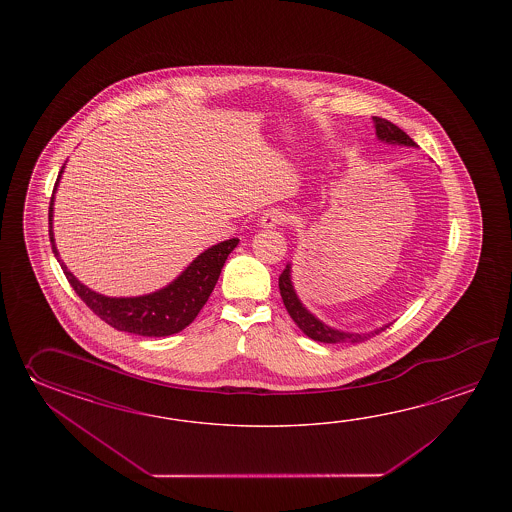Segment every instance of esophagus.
<instances>
[{
  "instance_id": "obj_1",
  "label": "esophagus",
  "mask_w": 512,
  "mask_h": 512,
  "mask_svg": "<svg viewBox=\"0 0 512 512\" xmlns=\"http://www.w3.org/2000/svg\"><path fill=\"white\" fill-rule=\"evenodd\" d=\"M287 221V214L282 208H269L261 214L260 225L263 229H272V227H280Z\"/></svg>"
}]
</instances>
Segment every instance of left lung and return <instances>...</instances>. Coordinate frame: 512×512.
<instances>
[{
	"label": "left lung",
	"instance_id": "obj_1",
	"mask_svg": "<svg viewBox=\"0 0 512 512\" xmlns=\"http://www.w3.org/2000/svg\"><path fill=\"white\" fill-rule=\"evenodd\" d=\"M373 122H375V131H377L379 141L388 142V144H401V146H417L401 128H397L390 120L373 117ZM278 285H280L283 305H285L287 313L293 318L294 324L300 327L307 337L313 338L316 342H324V344H346V342H351V344H355V342H364L373 335H379L381 331L388 327L375 329L371 333H346V331L326 326L315 315H311L305 309L304 304L300 302V298L296 296L293 282H291V263H287V267L280 274Z\"/></svg>",
	"mask_w": 512,
	"mask_h": 512
}]
</instances>
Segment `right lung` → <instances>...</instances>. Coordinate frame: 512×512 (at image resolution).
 I'll return each instance as SVG.
<instances>
[{"instance_id": "right-lung-1", "label": "right lung", "mask_w": 512, "mask_h": 512, "mask_svg": "<svg viewBox=\"0 0 512 512\" xmlns=\"http://www.w3.org/2000/svg\"><path fill=\"white\" fill-rule=\"evenodd\" d=\"M64 168L66 166H62L58 174L53 197L49 203V240L53 245L56 260L60 261L67 282L71 283L75 293L84 300V304L98 318H102L108 326L115 327L119 331L141 335V337H168L190 326L197 313L203 309V305L207 304L208 296L218 283L225 261L229 258L230 252L236 249L240 240L232 238V240L221 241L218 245L201 252L196 260L175 278L174 282L168 283L166 287L155 293L133 296V298H111V296L95 293L84 283L78 282L71 271H67L55 245L53 205H55L56 186Z\"/></svg>"}]
</instances>
